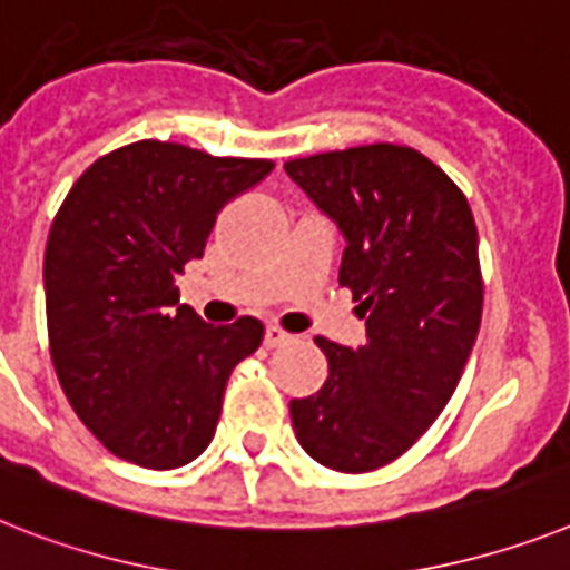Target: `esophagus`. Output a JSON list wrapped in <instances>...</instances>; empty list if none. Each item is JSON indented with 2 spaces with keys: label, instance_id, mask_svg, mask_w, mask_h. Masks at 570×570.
Segmentation results:
<instances>
[{
  "label": "esophagus",
  "instance_id": "obj_1",
  "mask_svg": "<svg viewBox=\"0 0 570 570\" xmlns=\"http://www.w3.org/2000/svg\"><path fill=\"white\" fill-rule=\"evenodd\" d=\"M293 342V333H286V330H281L277 324H269L266 327V347H281V344Z\"/></svg>",
  "mask_w": 570,
  "mask_h": 570
}]
</instances>
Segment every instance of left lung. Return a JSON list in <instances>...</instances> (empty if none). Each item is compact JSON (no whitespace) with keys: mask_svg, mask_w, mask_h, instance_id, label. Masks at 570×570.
I'll use <instances>...</instances> for the list:
<instances>
[{"mask_svg":"<svg viewBox=\"0 0 570 570\" xmlns=\"http://www.w3.org/2000/svg\"><path fill=\"white\" fill-rule=\"evenodd\" d=\"M284 170L342 228L338 284L367 324L362 347L318 336L330 374L289 403L309 458L374 472L409 452L455 394L484 313L478 228L463 190L405 145L289 159Z\"/></svg>","mask_w":570,"mask_h":570,"instance_id":"left-lung-1","label":"left lung"}]
</instances>
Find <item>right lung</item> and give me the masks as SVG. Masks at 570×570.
<instances>
[{
    "label": "right lung",
    "instance_id": "add662e5",
    "mask_svg": "<svg viewBox=\"0 0 570 570\" xmlns=\"http://www.w3.org/2000/svg\"><path fill=\"white\" fill-rule=\"evenodd\" d=\"M272 167L145 138L86 167L51 219V362L75 414L115 458L176 470L212 443L228 376L261 347L263 324H205L176 307V275L203 257L219 208Z\"/></svg>",
    "mask_w": 570,
    "mask_h": 570
}]
</instances>
